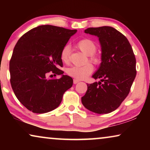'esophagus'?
<instances>
[{"label":"esophagus","mask_w":150,"mask_h":150,"mask_svg":"<svg viewBox=\"0 0 150 150\" xmlns=\"http://www.w3.org/2000/svg\"><path fill=\"white\" fill-rule=\"evenodd\" d=\"M73 82H74V84H77L79 82V80H77V79H74Z\"/></svg>","instance_id":"1"}]
</instances>
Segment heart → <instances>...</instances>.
I'll list each match as a JSON object with an SVG mask.
<instances>
[{
  "instance_id": "1",
  "label": "heart",
  "mask_w": 150,
  "mask_h": 150,
  "mask_svg": "<svg viewBox=\"0 0 150 150\" xmlns=\"http://www.w3.org/2000/svg\"><path fill=\"white\" fill-rule=\"evenodd\" d=\"M76 46L82 52L88 55L89 60L95 65H100L102 62L101 57L96 54L97 44L89 38H84L77 42ZM60 58L63 63H69L70 59V46L65 45L61 49ZM93 67L91 63H87L81 66H71L67 69V74L70 76L79 80H83L87 78L92 73Z\"/></svg>"
}]
</instances>
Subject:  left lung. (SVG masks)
Returning a JSON list of instances; mask_svg holds the SVG:
<instances>
[{
  "instance_id": "obj_1",
  "label": "left lung",
  "mask_w": 150,
  "mask_h": 150,
  "mask_svg": "<svg viewBox=\"0 0 150 150\" xmlns=\"http://www.w3.org/2000/svg\"><path fill=\"white\" fill-rule=\"evenodd\" d=\"M85 33L99 38L102 63L93 78L101 82L87 84L82 103L96 113H109L121 105L130 91L137 74L136 59L128 39L115 28H88Z\"/></svg>"
}]
</instances>
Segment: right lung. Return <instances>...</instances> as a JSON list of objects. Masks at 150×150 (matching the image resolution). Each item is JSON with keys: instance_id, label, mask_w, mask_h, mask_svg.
Segmentation results:
<instances>
[{"instance_id": "right-lung-1", "label": "right lung", "mask_w": 150, "mask_h": 150, "mask_svg": "<svg viewBox=\"0 0 150 150\" xmlns=\"http://www.w3.org/2000/svg\"><path fill=\"white\" fill-rule=\"evenodd\" d=\"M76 31L39 26L24 34L16 44L9 62L10 82L16 98L30 111L45 113L55 109L72 86L73 79L59 69L63 67L60 52ZM49 75L62 76L49 79Z\"/></svg>"}]
</instances>
